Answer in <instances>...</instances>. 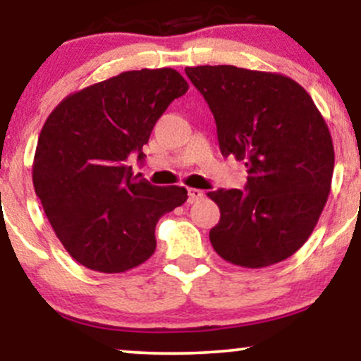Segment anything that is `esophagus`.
I'll list each match as a JSON object with an SVG mask.
<instances>
[{
  "mask_svg": "<svg viewBox=\"0 0 361 361\" xmlns=\"http://www.w3.org/2000/svg\"><path fill=\"white\" fill-rule=\"evenodd\" d=\"M204 198V192L198 188H188V204H195V202Z\"/></svg>",
  "mask_w": 361,
  "mask_h": 361,
  "instance_id": "34e87169",
  "label": "esophagus"
}]
</instances>
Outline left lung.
<instances>
[{"label": "left lung", "mask_w": 361, "mask_h": 361, "mask_svg": "<svg viewBox=\"0 0 361 361\" xmlns=\"http://www.w3.org/2000/svg\"><path fill=\"white\" fill-rule=\"evenodd\" d=\"M217 126L222 156L246 161L244 190L209 192L221 209L210 229L215 252L264 268L304 246L331 192L334 147L321 111L283 74L235 66L185 69Z\"/></svg>", "instance_id": "8db88e82"}]
</instances>
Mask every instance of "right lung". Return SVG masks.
I'll use <instances>...</instances> for the list:
<instances>
[{
    "label": "right lung",
    "instance_id": "obj_1",
    "mask_svg": "<svg viewBox=\"0 0 361 361\" xmlns=\"http://www.w3.org/2000/svg\"><path fill=\"white\" fill-rule=\"evenodd\" d=\"M188 91L171 68L126 71L62 100L45 120L32 178L66 251L100 273H123L156 251V224L188 198L183 186H154L127 166L144 159L152 127Z\"/></svg>",
    "mask_w": 361,
    "mask_h": 361
}]
</instances>
